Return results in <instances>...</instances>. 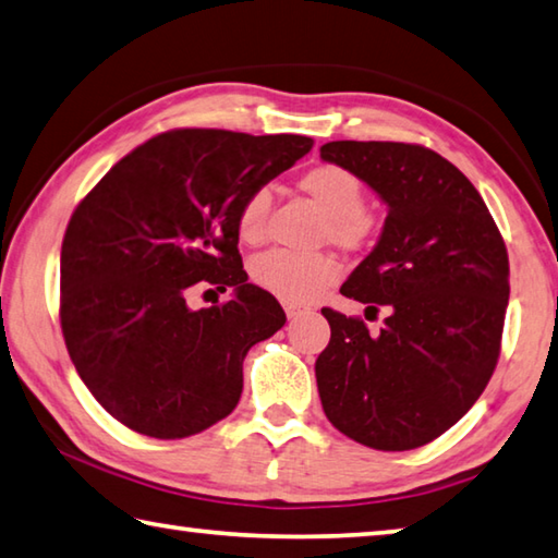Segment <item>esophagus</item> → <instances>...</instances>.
Here are the masks:
<instances>
[{"label":"esophagus","instance_id":"obj_1","mask_svg":"<svg viewBox=\"0 0 558 558\" xmlns=\"http://www.w3.org/2000/svg\"><path fill=\"white\" fill-rule=\"evenodd\" d=\"M310 310L307 307H302V305H286V314H288V319H298V317H302V314H307Z\"/></svg>","mask_w":558,"mask_h":558}]
</instances>
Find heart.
I'll return each instance as SVG.
<instances>
[{"label":"heart","mask_w":558,"mask_h":558,"mask_svg":"<svg viewBox=\"0 0 558 558\" xmlns=\"http://www.w3.org/2000/svg\"><path fill=\"white\" fill-rule=\"evenodd\" d=\"M300 190L327 217L322 221L319 239L331 241L343 251H359L376 234V217L366 209V190L351 170L322 163L310 168L298 180ZM270 195L268 190H253L236 211V236L248 246L260 244L268 234ZM251 280L290 305H302L319 298L339 278V263L329 253L268 251L251 260Z\"/></svg>","instance_id":"1"}]
</instances>
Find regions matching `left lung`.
<instances>
[{"instance_id":"left-lung-1","label":"left lung","mask_w":558,"mask_h":558,"mask_svg":"<svg viewBox=\"0 0 558 558\" xmlns=\"http://www.w3.org/2000/svg\"><path fill=\"white\" fill-rule=\"evenodd\" d=\"M319 154L388 205L378 246L341 286L388 317L371 333L361 317L322 310L331 327L314 366L324 414L363 447H424L473 408L498 366L508 248L478 190L432 148L329 141Z\"/></svg>"}]
</instances>
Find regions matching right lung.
Wrapping results in <instances>:
<instances>
[{
  "instance_id": "obj_1",
  "label": "right lung",
  "mask_w": 558,
  "mask_h": 558,
  "mask_svg": "<svg viewBox=\"0 0 558 558\" xmlns=\"http://www.w3.org/2000/svg\"><path fill=\"white\" fill-rule=\"evenodd\" d=\"M310 148L295 134L173 129L75 207L60 248V327L87 390L124 427L185 439L236 408L248 349L286 324L278 300L248 282L236 211ZM197 281L235 295L190 311Z\"/></svg>"
}]
</instances>
